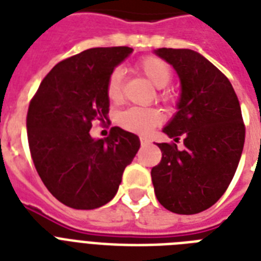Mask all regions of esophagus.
Segmentation results:
<instances>
[{
	"instance_id": "esophagus-1",
	"label": "esophagus",
	"mask_w": 261,
	"mask_h": 261,
	"mask_svg": "<svg viewBox=\"0 0 261 261\" xmlns=\"http://www.w3.org/2000/svg\"><path fill=\"white\" fill-rule=\"evenodd\" d=\"M149 143H150V139L146 138V137H141V145L142 146H147Z\"/></svg>"
}]
</instances>
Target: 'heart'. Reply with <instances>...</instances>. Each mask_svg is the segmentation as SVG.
<instances>
[{
  "label": "heart",
  "mask_w": 261,
  "mask_h": 261,
  "mask_svg": "<svg viewBox=\"0 0 261 261\" xmlns=\"http://www.w3.org/2000/svg\"><path fill=\"white\" fill-rule=\"evenodd\" d=\"M139 69L146 75L154 87L165 88L172 80V70L167 62L157 57H146L139 62ZM123 71L115 69L107 81V94L111 100H119L122 97ZM119 124L133 133L146 134L163 122V114L155 108H139L133 107L119 114Z\"/></svg>",
  "instance_id": "b5f03b06"
}]
</instances>
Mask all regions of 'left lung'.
Returning <instances> with one entry per match:
<instances>
[{
	"label": "left lung",
	"mask_w": 261,
	"mask_h": 261,
	"mask_svg": "<svg viewBox=\"0 0 261 261\" xmlns=\"http://www.w3.org/2000/svg\"><path fill=\"white\" fill-rule=\"evenodd\" d=\"M180 80L176 114L163 133L184 149L155 143L161 163L151 169L159 202L176 214L207 210L230 184L239 167L245 127L241 107L230 81L213 63L190 48H157Z\"/></svg>",
	"instance_id": "obj_1"
}]
</instances>
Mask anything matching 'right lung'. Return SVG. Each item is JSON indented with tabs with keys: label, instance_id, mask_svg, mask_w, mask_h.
Segmentation results:
<instances>
[{
	"label": "right lung",
	"instance_id": "right-lung-1",
	"mask_svg": "<svg viewBox=\"0 0 261 261\" xmlns=\"http://www.w3.org/2000/svg\"><path fill=\"white\" fill-rule=\"evenodd\" d=\"M131 47L89 48L55 65L40 84L27 115L35 168L59 202L93 210L114 199L124 168L139 150L138 135L112 127L94 139L92 122L108 118L107 81Z\"/></svg>",
	"mask_w": 261,
	"mask_h": 261
}]
</instances>
